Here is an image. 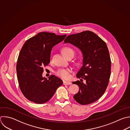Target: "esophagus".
<instances>
[{
    "mask_svg": "<svg viewBox=\"0 0 130 130\" xmlns=\"http://www.w3.org/2000/svg\"><path fill=\"white\" fill-rule=\"evenodd\" d=\"M71 82L70 81H63V84L64 85H70L71 84Z\"/></svg>",
    "mask_w": 130,
    "mask_h": 130,
    "instance_id": "obj_1",
    "label": "esophagus"
}]
</instances>
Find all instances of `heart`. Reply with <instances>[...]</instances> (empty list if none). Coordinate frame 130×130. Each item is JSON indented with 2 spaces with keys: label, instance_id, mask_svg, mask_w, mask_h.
<instances>
[{
  "label": "heart",
  "instance_id": "obj_1",
  "mask_svg": "<svg viewBox=\"0 0 130 130\" xmlns=\"http://www.w3.org/2000/svg\"><path fill=\"white\" fill-rule=\"evenodd\" d=\"M62 52L64 55H66L69 54H73L74 55V50L69 47H65L63 48L62 50ZM56 74L59 77L63 78V79H68L70 77V71L67 69H60L58 70Z\"/></svg>",
  "mask_w": 130,
  "mask_h": 130
}]
</instances>
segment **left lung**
I'll use <instances>...</instances> for the list:
<instances>
[{"instance_id": "8db88e82", "label": "left lung", "mask_w": 130, "mask_h": 130, "mask_svg": "<svg viewBox=\"0 0 130 130\" xmlns=\"http://www.w3.org/2000/svg\"><path fill=\"white\" fill-rule=\"evenodd\" d=\"M64 41L79 48L83 56L82 66L76 75L80 81L73 82L79 87L74 98L81 105L92 103L103 95L109 83L111 59L107 45L88 30L69 35Z\"/></svg>"}]
</instances>
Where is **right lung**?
<instances>
[{
	"label": "right lung",
	"mask_w": 130,
	"mask_h": 130,
	"mask_svg": "<svg viewBox=\"0 0 130 130\" xmlns=\"http://www.w3.org/2000/svg\"><path fill=\"white\" fill-rule=\"evenodd\" d=\"M66 35L39 32L27 40L18 56L16 71L20 89L30 101L37 104L48 102L62 81L54 75L43 77L44 66L50 63L52 48L62 41Z\"/></svg>",
	"instance_id": "add662e5"
}]
</instances>
